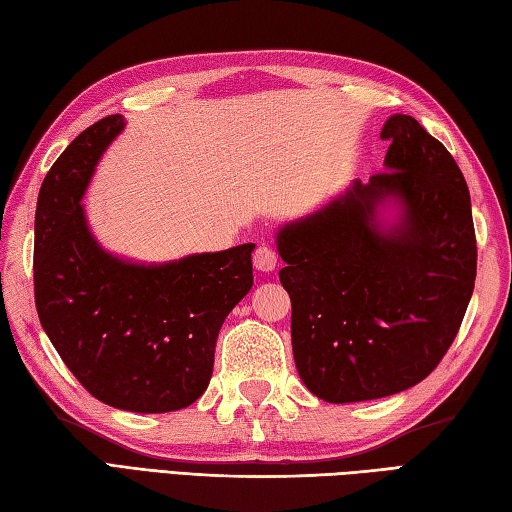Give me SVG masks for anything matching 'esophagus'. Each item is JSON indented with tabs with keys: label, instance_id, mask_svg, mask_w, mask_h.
Returning <instances> with one entry per match:
<instances>
[{
	"label": "esophagus",
	"instance_id": "34e87169",
	"mask_svg": "<svg viewBox=\"0 0 512 512\" xmlns=\"http://www.w3.org/2000/svg\"><path fill=\"white\" fill-rule=\"evenodd\" d=\"M253 264L257 270H262V273H270V270H275L277 266V253L270 246H259L253 255Z\"/></svg>",
	"mask_w": 512,
	"mask_h": 512
}]
</instances>
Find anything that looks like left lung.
Wrapping results in <instances>:
<instances>
[{"mask_svg":"<svg viewBox=\"0 0 512 512\" xmlns=\"http://www.w3.org/2000/svg\"><path fill=\"white\" fill-rule=\"evenodd\" d=\"M382 139L386 170L277 230L297 373L330 404L426 379L475 288L473 210L453 155L410 115H390Z\"/></svg>","mask_w":512,"mask_h":512,"instance_id":"left-lung-1","label":"left lung"}]
</instances>
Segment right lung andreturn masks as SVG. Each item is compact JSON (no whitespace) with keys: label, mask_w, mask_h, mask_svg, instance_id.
Listing matches in <instances>:
<instances>
[{"label":"right lung","mask_w":512,"mask_h":512,"mask_svg":"<svg viewBox=\"0 0 512 512\" xmlns=\"http://www.w3.org/2000/svg\"><path fill=\"white\" fill-rule=\"evenodd\" d=\"M126 126L86 128L44 177L35 213V306L59 357L90 395L130 413H170L204 395L219 328L253 286L242 244L139 264L99 246L82 197Z\"/></svg>","instance_id":"add662e5"}]
</instances>
